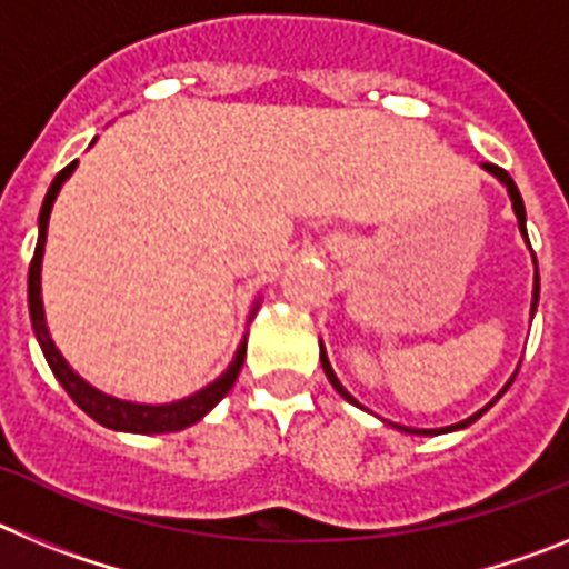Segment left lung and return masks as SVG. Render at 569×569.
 <instances>
[{"instance_id": "obj_1", "label": "left lung", "mask_w": 569, "mask_h": 569, "mask_svg": "<svg viewBox=\"0 0 569 569\" xmlns=\"http://www.w3.org/2000/svg\"><path fill=\"white\" fill-rule=\"evenodd\" d=\"M481 168H485L487 173H490V176H496V179H499V182L505 184V188H507V196H510V202H512V213H516V222H519V230H521V236H525L527 248H530V239H527V213H525V202H521V193H519V188H516V182H512V179H510V173H505V170H501V168H496V164H481ZM532 264H536V256H532ZM536 308H539V264H536V279H532L530 319H532V313H536ZM319 359H321V367H325V373H328L330 385L336 387V393H339L341 399H347V401H350V405L361 407L359 401L353 399V396L347 393V390H345V385H341V381H339V376L333 373V367H330V359H328V350H325V341H319ZM516 373H519V370H516ZM516 373H512V376H510V381H507V385L501 387V390H499V396H496V399H492V401H487V405L481 407V410H476V413H472V416H467L465 421H456V425H450V427H436V430H421V427H405V425H393V421H387V419H381V421H385V425H390V427H396V430H399V433H410V436H441V433H453V430H465V427H470L472 421H476V419H481V416H485L487 410H490V407L496 405V401H499L501 396L507 393V387L512 385V379H516ZM361 410H365V407H361Z\"/></svg>"}]
</instances>
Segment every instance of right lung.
I'll return each instance as SVG.
<instances>
[{
    "label": "right lung",
    "instance_id": "obj_1",
    "mask_svg": "<svg viewBox=\"0 0 569 569\" xmlns=\"http://www.w3.org/2000/svg\"><path fill=\"white\" fill-rule=\"evenodd\" d=\"M97 142V139H93ZM90 142V144H93ZM79 162H70L62 173L50 182L48 193H44L42 210H39V239L37 250H33V261H30L28 270V310H30V325H33V333H37L39 347H42L44 361L50 365L53 376L59 379V385L68 390V396L82 407L84 413L93 421H99L102 427H110V430H122V433H176V430H184V427L196 425L199 419L213 410L219 401L228 396V390L233 387L236 376L241 370V361L248 356V333L236 347L233 361L228 365L219 379H213L210 385H204L202 390L184 396V399L168 401V405H144V401H128L119 399V396L102 393L99 387H93L90 381H84L82 376L68 365V359L62 356V350L57 347V341L50 339L48 319H44V305H42V259H44V241H48V222H50V210H53V202H57L59 190L68 182L73 170H77ZM256 310H259V301L250 310V319L253 321Z\"/></svg>",
    "mask_w": 569,
    "mask_h": 569
}]
</instances>
